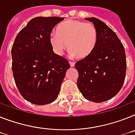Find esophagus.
Wrapping results in <instances>:
<instances>
[{
  "label": "esophagus",
  "instance_id": "34e87169",
  "mask_svg": "<svg viewBox=\"0 0 135 135\" xmlns=\"http://www.w3.org/2000/svg\"><path fill=\"white\" fill-rule=\"evenodd\" d=\"M70 66H71V67H74L75 66V62H69Z\"/></svg>",
  "mask_w": 135,
  "mask_h": 135
}]
</instances>
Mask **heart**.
I'll use <instances>...</instances> for the list:
<instances>
[{
    "mask_svg": "<svg viewBox=\"0 0 135 135\" xmlns=\"http://www.w3.org/2000/svg\"><path fill=\"white\" fill-rule=\"evenodd\" d=\"M49 42L57 55H62L67 46L71 57L86 58L97 46L98 33L91 24L80 20H67L57 26L56 33L50 35Z\"/></svg>",
    "mask_w": 135,
    "mask_h": 135,
    "instance_id": "1",
    "label": "heart"
}]
</instances>
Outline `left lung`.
I'll use <instances>...</instances> for the list:
<instances>
[{
	"instance_id": "obj_1",
	"label": "left lung",
	"mask_w": 135,
	"mask_h": 135,
	"mask_svg": "<svg viewBox=\"0 0 135 135\" xmlns=\"http://www.w3.org/2000/svg\"><path fill=\"white\" fill-rule=\"evenodd\" d=\"M98 33V42L93 54L78 61V89L86 99L102 102L121 90L125 80L126 57L122 43L114 31L96 18H86Z\"/></svg>"
}]
</instances>
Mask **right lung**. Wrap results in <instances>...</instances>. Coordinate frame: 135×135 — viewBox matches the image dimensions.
I'll list each match as a JSON object with an SVG mask.
<instances>
[{"mask_svg":"<svg viewBox=\"0 0 135 135\" xmlns=\"http://www.w3.org/2000/svg\"><path fill=\"white\" fill-rule=\"evenodd\" d=\"M64 20L36 17L18 33L12 49V71L21 95L31 104L45 105L57 98L68 61L53 51L49 36Z\"/></svg>","mask_w":135,"mask_h":135,"instance_id":"add662e5","label":"right lung"}]
</instances>
